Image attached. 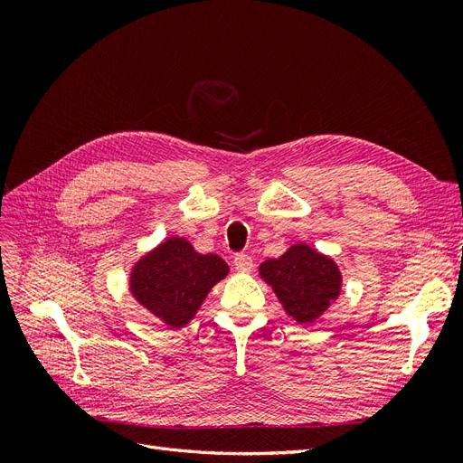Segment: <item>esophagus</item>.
Listing matches in <instances>:
<instances>
[{"mask_svg":"<svg viewBox=\"0 0 463 463\" xmlns=\"http://www.w3.org/2000/svg\"><path fill=\"white\" fill-rule=\"evenodd\" d=\"M233 269L237 272H250V270H253V259H250L245 253H237L233 257Z\"/></svg>","mask_w":463,"mask_h":463,"instance_id":"esophagus-1","label":"esophagus"}]
</instances>
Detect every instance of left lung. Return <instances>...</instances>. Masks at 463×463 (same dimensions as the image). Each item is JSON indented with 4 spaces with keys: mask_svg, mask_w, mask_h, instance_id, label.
Masks as SVG:
<instances>
[{
    "mask_svg": "<svg viewBox=\"0 0 463 463\" xmlns=\"http://www.w3.org/2000/svg\"><path fill=\"white\" fill-rule=\"evenodd\" d=\"M259 272L298 322H311L325 313L342 284L338 266L307 245H293L279 259L264 260Z\"/></svg>",
    "mask_w": 463,
    "mask_h": 463,
    "instance_id": "1",
    "label": "left lung"
}]
</instances>
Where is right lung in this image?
<instances>
[{"label":"right lung","instance_id":"obj_1","mask_svg":"<svg viewBox=\"0 0 463 463\" xmlns=\"http://www.w3.org/2000/svg\"><path fill=\"white\" fill-rule=\"evenodd\" d=\"M226 274L228 264L218 255H201L191 243L174 237L137 264L131 289L165 325L184 326Z\"/></svg>","mask_w":463,"mask_h":463}]
</instances>
